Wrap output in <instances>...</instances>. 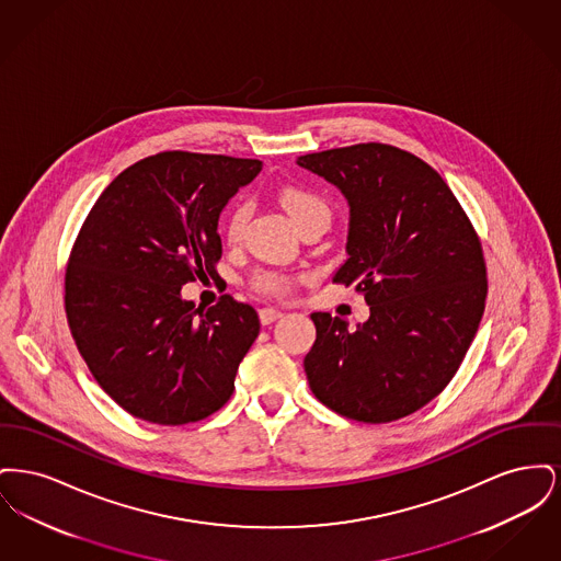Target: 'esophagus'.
I'll use <instances>...</instances> for the list:
<instances>
[{
	"label": "esophagus",
	"instance_id": "1",
	"mask_svg": "<svg viewBox=\"0 0 561 561\" xmlns=\"http://www.w3.org/2000/svg\"><path fill=\"white\" fill-rule=\"evenodd\" d=\"M261 321L268 325V323H273V321L279 320L282 316H284V311L282 309H275V307H265V309H261Z\"/></svg>",
	"mask_w": 561,
	"mask_h": 561
}]
</instances>
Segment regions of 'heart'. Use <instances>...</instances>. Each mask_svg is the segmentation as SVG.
Listing matches in <instances>:
<instances>
[{"instance_id":"1","label":"heart","mask_w":561,"mask_h":561,"mask_svg":"<svg viewBox=\"0 0 561 561\" xmlns=\"http://www.w3.org/2000/svg\"><path fill=\"white\" fill-rule=\"evenodd\" d=\"M279 204L284 210L293 216L294 222L300 225L302 220L316 216V214H325L328 216V206L321 199L320 195L305 191V188L286 187L279 191ZM248 218V208L245 204H236L231 213L227 214L225 220V238L229 241L240 240L243 225ZM252 286L259 293L271 294V296H284L290 293L294 286V279L286 273L279 271H259L252 277Z\"/></svg>"}]
</instances>
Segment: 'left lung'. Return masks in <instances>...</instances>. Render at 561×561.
<instances>
[{
	"mask_svg": "<svg viewBox=\"0 0 561 561\" xmlns=\"http://www.w3.org/2000/svg\"><path fill=\"white\" fill-rule=\"evenodd\" d=\"M296 163L347 197L348 259L332 282L355 284L370 305L357 330L311 316V391L359 423L403 419L448 387L476 339L488 294L480 236L446 181L393 145L359 142Z\"/></svg>",
	"mask_w": 561,
	"mask_h": 561,
	"instance_id": "1",
	"label": "left lung"
}]
</instances>
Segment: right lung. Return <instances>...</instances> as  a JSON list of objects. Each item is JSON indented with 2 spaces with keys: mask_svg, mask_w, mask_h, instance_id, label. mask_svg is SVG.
<instances>
[{
  "mask_svg": "<svg viewBox=\"0 0 561 561\" xmlns=\"http://www.w3.org/2000/svg\"><path fill=\"white\" fill-rule=\"evenodd\" d=\"M261 168L163 151L115 176L81 225L65 271L67 321L96 382L136 419L197 423L236 389L259 313L229 294L202 311L181 288L218 275V216Z\"/></svg>",
  "mask_w": 561,
  "mask_h": 561,
  "instance_id": "right-lung-1",
  "label": "right lung"
}]
</instances>
